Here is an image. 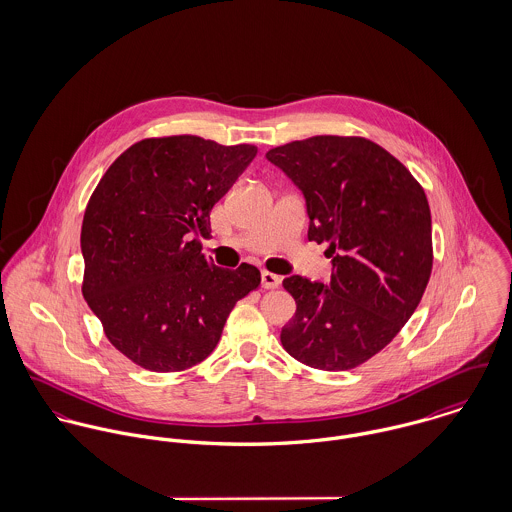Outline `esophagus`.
I'll list each match as a JSON object with an SVG mask.
<instances>
[{
	"instance_id": "1",
	"label": "esophagus",
	"mask_w": 512,
	"mask_h": 512,
	"mask_svg": "<svg viewBox=\"0 0 512 512\" xmlns=\"http://www.w3.org/2000/svg\"><path fill=\"white\" fill-rule=\"evenodd\" d=\"M280 282H282L280 276H276V274H272L268 270L262 272V288L264 290H276L280 286Z\"/></svg>"
}]
</instances>
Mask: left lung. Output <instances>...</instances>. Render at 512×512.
Listing matches in <instances>:
<instances>
[{
	"label": "left lung",
	"mask_w": 512,
	"mask_h": 512,
	"mask_svg": "<svg viewBox=\"0 0 512 512\" xmlns=\"http://www.w3.org/2000/svg\"><path fill=\"white\" fill-rule=\"evenodd\" d=\"M266 157L301 189L307 238L327 242L331 284L284 280L295 317L282 345L319 370H351L380 353L416 311L432 276V215L414 175L359 136H313Z\"/></svg>",
	"instance_id": "8db88e82"
}]
</instances>
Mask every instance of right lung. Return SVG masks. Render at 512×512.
<instances>
[{
	"instance_id": "add662e5",
	"label": "right lung",
	"mask_w": 512,
	"mask_h": 512,
	"mask_svg": "<svg viewBox=\"0 0 512 512\" xmlns=\"http://www.w3.org/2000/svg\"><path fill=\"white\" fill-rule=\"evenodd\" d=\"M252 144L199 136L146 138L102 175L84 211L82 295L108 341L134 365L179 372L217 347L236 301L260 270H224L193 234H211V211L256 157Z\"/></svg>"
}]
</instances>
